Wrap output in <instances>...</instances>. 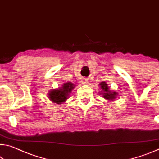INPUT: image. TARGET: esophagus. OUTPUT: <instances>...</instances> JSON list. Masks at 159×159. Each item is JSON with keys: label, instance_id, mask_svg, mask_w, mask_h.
<instances>
[{"label": "esophagus", "instance_id": "obj_1", "mask_svg": "<svg viewBox=\"0 0 159 159\" xmlns=\"http://www.w3.org/2000/svg\"><path fill=\"white\" fill-rule=\"evenodd\" d=\"M88 81H89V79H82V82L84 83V84H87Z\"/></svg>", "mask_w": 159, "mask_h": 159}]
</instances>
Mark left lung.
<instances>
[{
	"mask_svg": "<svg viewBox=\"0 0 159 159\" xmlns=\"http://www.w3.org/2000/svg\"><path fill=\"white\" fill-rule=\"evenodd\" d=\"M99 86L101 88V94L105 99L108 100H115V99H116L118 95L117 92L110 90L106 82H101L99 84Z\"/></svg>",
	"mask_w": 159,
	"mask_h": 159,
	"instance_id": "left-lung-1",
	"label": "left lung"
}]
</instances>
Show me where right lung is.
<instances>
[{"mask_svg": "<svg viewBox=\"0 0 159 159\" xmlns=\"http://www.w3.org/2000/svg\"><path fill=\"white\" fill-rule=\"evenodd\" d=\"M74 84L70 82H67L63 84L62 87L58 89L50 90L48 93L49 99L52 102L57 104H62L69 98V95L71 90L74 89Z\"/></svg>", "mask_w": 159, "mask_h": 159, "instance_id": "1", "label": "right lung"}]
</instances>
